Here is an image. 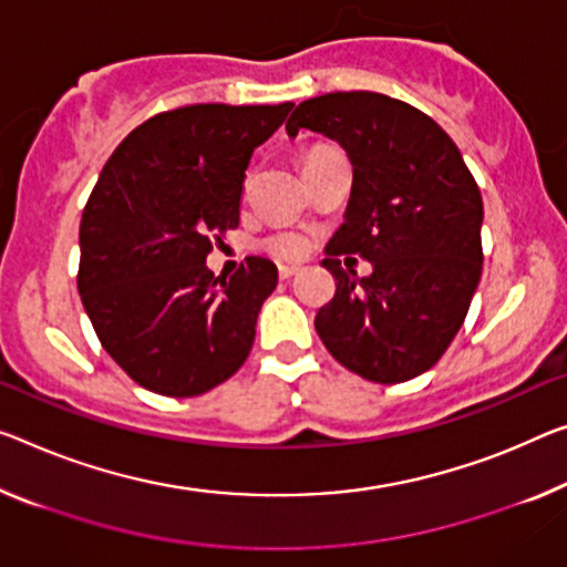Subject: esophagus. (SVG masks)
<instances>
[{
  "label": "esophagus",
  "mask_w": 567,
  "mask_h": 567,
  "mask_svg": "<svg viewBox=\"0 0 567 567\" xmlns=\"http://www.w3.org/2000/svg\"><path fill=\"white\" fill-rule=\"evenodd\" d=\"M296 274H299V266H281V268H278V276H281V278H291Z\"/></svg>",
  "instance_id": "obj_1"
}]
</instances>
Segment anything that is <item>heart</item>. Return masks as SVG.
<instances>
[{
    "label": "heart",
    "mask_w": 567,
    "mask_h": 567,
    "mask_svg": "<svg viewBox=\"0 0 567 567\" xmlns=\"http://www.w3.org/2000/svg\"><path fill=\"white\" fill-rule=\"evenodd\" d=\"M271 250L281 258H299L309 250V238L301 233H278L271 238Z\"/></svg>",
    "instance_id": "obj_1"
}]
</instances>
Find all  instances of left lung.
I'll list each match as a JSON object with an SVG mask.
<instances>
[{
    "label": "left lung",
    "instance_id": "8db88e82",
    "mask_svg": "<svg viewBox=\"0 0 567 567\" xmlns=\"http://www.w3.org/2000/svg\"><path fill=\"white\" fill-rule=\"evenodd\" d=\"M301 128L352 164L344 223L321 260L337 291L317 311V334L364 380H413L449 350L482 278V193L451 136L390 95H317L286 121L291 138ZM344 252L368 257L373 274L342 269Z\"/></svg>",
    "mask_w": 567,
    "mask_h": 567
}]
</instances>
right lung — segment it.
I'll use <instances>...</instances> for the list:
<instances>
[{"mask_svg": "<svg viewBox=\"0 0 567 567\" xmlns=\"http://www.w3.org/2000/svg\"><path fill=\"white\" fill-rule=\"evenodd\" d=\"M293 103H195L159 113L116 146L81 220L78 291L121 370L167 398L203 395L240 370L278 268L248 256L230 278L207 268L238 228L254 150Z\"/></svg>", "mask_w": 567, "mask_h": 567, "instance_id": "right-lung-1", "label": "right lung"}]
</instances>
